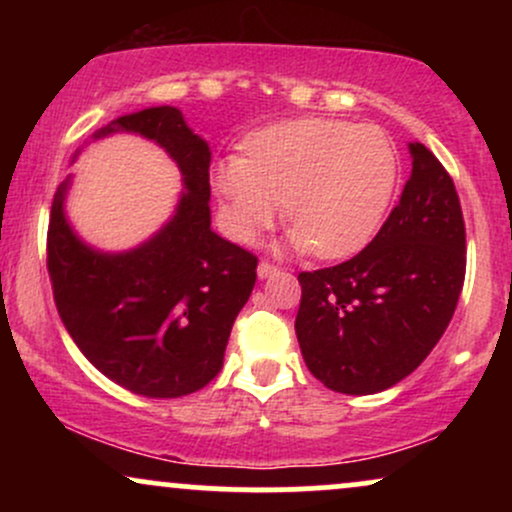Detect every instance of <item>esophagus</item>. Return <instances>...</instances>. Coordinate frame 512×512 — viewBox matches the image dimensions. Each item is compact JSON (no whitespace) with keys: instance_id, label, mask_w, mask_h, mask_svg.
<instances>
[{"instance_id":"1","label":"esophagus","mask_w":512,"mask_h":512,"mask_svg":"<svg viewBox=\"0 0 512 512\" xmlns=\"http://www.w3.org/2000/svg\"><path fill=\"white\" fill-rule=\"evenodd\" d=\"M276 272H279V269H276L274 264H269V262L257 264V276H260V279H269V276H274Z\"/></svg>"}]
</instances>
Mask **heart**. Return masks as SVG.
<instances>
[{
    "instance_id": "b5f03b06",
    "label": "heart",
    "mask_w": 512,
    "mask_h": 512,
    "mask_svg": "<svg viewBox=\"0 0 512 512\" xmlns=\"http://www.w3.org/2000/svg\"><path fill=\"white\" fill-rule=\"evenodd\" d=\"M399 180V154L380 127L303 117L255 134L248 154L211 166L223 228L252 243L286 207L291 250L327 260L370 243L385 221Z\"/></svg>"
}]
</instances>
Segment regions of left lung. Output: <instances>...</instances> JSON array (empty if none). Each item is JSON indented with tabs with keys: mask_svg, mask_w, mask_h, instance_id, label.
Listing matches in <instances>:
<instances>
[{
	"mask_svg": "<svg viewBox=\"0 0 512 512\" xmlns=\"http://www.w3.org/2000/svg\"><path fill=\"white\" fill-rule=\"evenodd\" d=\"M411 175L378 236L337 267L298 274L296 337L310 373L342 395H375L421 366L464 284V219L452 178L409 142Z\"/></svg>",
	"mask_w": 512,
	"mask_h": 512,
	"instance_id": "obj_1",
	"label": "left lung"
}]
</instances>
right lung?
Here are the masks:
<instances>
[{
  "label": "right lung",
  "mask_w": 512,
  "mask_h": 512,
  "mask_svg": "<svg viewBox=\"0 0 512 512\" xmlns=\"http://www.w3.org/2000/svg\"><path fill=\"white\" fill-rule=\"evenodd\" d=\"M120 132L161 146L178 166L173 216L137 248H93L67 219V175L50 209L52 293L74 344L105 378L134 395L182 397L221 370L233 322L255 286L257 257L211 231V149L178 108L122 115L91 142Z\"/></svg>",
  "instance_id": "right-lung-1"
}]
</instances>
